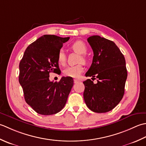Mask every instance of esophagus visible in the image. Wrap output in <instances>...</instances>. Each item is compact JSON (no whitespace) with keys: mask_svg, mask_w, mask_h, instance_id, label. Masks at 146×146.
<instances>
[{"mask_svg":"<svg viewBox=\"0 0 146 146\" xmlns=\"http://www.w3.org/2000/svg\"><path fill=\"white\" fill-rule=\"evenodd\" d=\"M74 83H77V82H80V81L79 80H78V79H74Z\"/></svg>","mask_w":146,"mask_h":146,"instance_id":"34e87169","label":"esophagus"}]
</instances>
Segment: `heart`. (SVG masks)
Wrapping results in <instances>:
<instances>
[{
    "instance_id": "heart-1",
    "label": "heart",
    "mask_w": 146,
    "mask_h": 146,
    "mask_svg": "<svg viewBox=\"0 0 146 146\" xmlns=\"http://www.w3.org/2000/svg\"><path fill=\"white\" fill-rule=\"evenodd\" d=\"M71 48H72L74 52L79 53L81 55V58L79 59V62H86V58L85 57L84 55L87 52V46L86 44L82 41H77L74 42L72 46H71ZM57 61L58 64L62 65H64L66 62V56L64 52L62 50H60L58 52L57 54ZM84 70V67L82 64H80L76 65H74V66H69L67 68H65L64 70V74L67 77H73V78H77L79 77L82 72Z\"/></svg>"
}]
</instances>
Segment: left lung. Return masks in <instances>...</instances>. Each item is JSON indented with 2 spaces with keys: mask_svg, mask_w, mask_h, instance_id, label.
Masks as SVG:
<instances>
[{
  "mask_svg": "<svg viewBox=\"0 0 146 146\" xmlns=\"http://www.w3.org/2000/svg\"><path fill=\"white\" fill-rule=\"evenodd\" d=\"M88 41L94 56L86 76L96 77L98 82L94 84L91 79L83 82V96L91 111L106 113L113 109L123 96L127 77L125 60L113 41L98 35L89 37Z\"/></svg>",
  "mask_w": 146,
  "mask_h": 146,
  "instance_id": "obj_1",
  "label": "left lung"
}]
</instances>
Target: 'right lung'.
<instances>
[{"label":"right lung","instance_id":"right-lung-1","mask_svg":"<svg viewBox=\"0 0 146 146\" xmlns=\"http://www.w3.org/2000/svg\"><path fill=\"white\" fill-rule=\"evenodd\" d=\"M69 38L44 35L27 47L19 63V82L26 102L40 115L61 111L73 86L72 77H62L59 82L49 79L50 72L60 71L57 54Z\"/></svg>","mask_w":146,"mask_h":146}]
</instances>
